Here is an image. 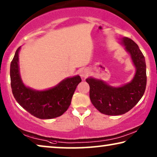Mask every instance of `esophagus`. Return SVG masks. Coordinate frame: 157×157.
Wrapping results in <instances>:
<instances>
[{"mask_svg":"<svg viewBox=\"0 0 157 157\" xmlns=\"http://www.w3.org/2000/svg\"><path fill=\"white\" fill-rule=\"evenodd\" d=\"M88 74H89L88 70L86 68L82 69L80 70V71H79V75H80L82 78H86V77L88 76Z\"/></svg>","mask_w":157,"mask_h":157,"instance_id":"1","label":"esophagus"}]
</instances>
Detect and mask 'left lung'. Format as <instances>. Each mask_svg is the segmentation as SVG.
Returning a JSON list of instances; mask_svg holds the SVG:
<instances>
[{"label":"left lung","mask_w":157,"mask_h":157,"mask_svg":"<svg viewBox=\"0 0 157 157\" xmlns=\"http://www.w3.org/2000/svg\"><path fill=\"white\" fill-rule=\"evenodd\" d=\"M135 67L132 80L120 86L109 85L102 79L90 77V97L94 106L108 116L122 115L132 109L143 96L147 85L145 58L135 41L128 37L120 39Z\"/></svg>","instance_id":"obj_1"}]
</instances>
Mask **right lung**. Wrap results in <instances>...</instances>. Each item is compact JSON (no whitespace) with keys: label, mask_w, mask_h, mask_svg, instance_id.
<instances>
[{"label":"right lung","mask_w":157,"mask_h":157,"mask_svg":"<svg viewBox=\"0 0 157 157\" xmlns=\"http://www.w3.org/2000/svg\"><path fill=\"white\" fill-rule=\"evenodd\" d=\"M16 51L10 63V82L13 96L27 111L40 119H51L63 115L67 111L77 86L82 81L78 75L67 78L53 87L36 90L27 86L21 78L19 67V53Z\"/></svg>","instance_id":"1"}]
</instances>
